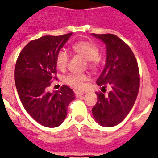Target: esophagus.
Segmentation results:
<instances>
[{"instance_id": "34e87169", "label": "esophagus", "mask_w": 158, "mask_h": 158, "mask_svg": "<svg viewBox=\"0 0 158 158\" xmlns=\"http://www.w3.org/2000/svg\"><path fill=\"white\" fill-rule=\"evenodd\" d=\"M74 94H75V96L77 98H80L84 95V93H80V92H78V91H74Z\"/></svg>"}]
</instances>
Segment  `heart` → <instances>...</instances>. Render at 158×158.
Instances as JSON below:
<instances>
[{
  "mask_svg": "<svg viewBox=\"0 0 158 158\" xmlns=\"http://www.w3.org/2000/svg\"><path fill=\"white\" fill-rule=\"evenodd\" d=\"M71 49L74 53L81 56L84 59L87 60L88 64L91 68L95 69L98 66L100 58H99V49L97 46L89 42L80 41L74 43L72 45ZM68 61H69L68 52L64 50L59 51L56 58V66L60 69H64L66 67ZM88 79L89 76L85 74H70L65 76L64 82L74 89H81L84 87V83L87 81Z\"/></svg>",
  "mask_w": 158,
  "mask_h": 158,
  "instance_id": "1",
  "label": "heart"
}]
</instances>
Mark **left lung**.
<instances>
[{
	"label": "left lung",
	"instance_id": "obj_1",
	"mask_svg": "<svg viewBox=\"0 0 158 158\" xmlns=\"http://www.w3.org/2000/svg\"><path fill=\"white\" fill-rule=\"evenodd\" d=\"M92 35L102 41L106 49L105 67L97 84L102 89L110 88L108 95L96 93L98 102L92 112L99 125L112 127L126 117L135 104L139 89V66L130 47L117 36Z\"/></svg>",
	"mask_w": 158,
	"mask_h": 158
}]
</instances>
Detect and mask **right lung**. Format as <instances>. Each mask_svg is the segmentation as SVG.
Masks as SVG:
<instances>
[{
    "instance_id": "add662e5",
    "label": "right lung",
    "mask_w": 158,
    "mask_h": 158,
    "mask_svg": "<svg viewBox=\"0 0 158 158\" xmlns=\"http://www.w3.org/2000/svg\"><path fill=\"white\" fill-rule=\"evenodd\" d=\"M72 33L61 36H43L29 42L19 55L15 68V82L19 97L26 111L46 127L61 125L69 102L74 99L73 90L63 85L56 92H48L56 74L57 53Z\"/></svg>"
}]
</instances>
